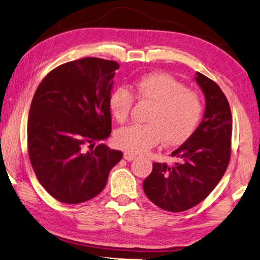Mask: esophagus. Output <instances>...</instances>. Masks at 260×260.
Segmentation results:
<instances>
[{"label": "esophagus", "mask_w": 260, "mask_h": 260, "mask_svg": "<svg viewBox=\"0 0 260 260\" xmlns=\"http://www.w3.org/2000/svg\"><path fill=\"white\" fill-rule=\"evenodd\" d=\"M123 158H124L126 161H133L136 158V154H133V153L130 152H125L124 154H123Z\"/></svg>", "instance_id": "obj_1"}]
</instances>
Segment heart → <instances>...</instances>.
Returning a JSON list of instances; mask_svg holds the SVG:
<instances>
[{"label":"heart","instance_id":"obj_1","mask_svg":"<svg viewBox=\"0 0 260 260\" xmlns=\"http://www.w3.org/2000/svg\"><path fill=\"white\" fill-rule=\"evenodd\" d=\"M135 95L150 102L148 124H131L115 133L117 147L130 153H144L158 145L161 139L169 146L185 142L197 127L204 113L201 96L186 90L182 83L162 72H153L134 83ZM134 96L124 86L115 87L108 99L109 110L120 123L129 118Z\"/></svg>","mask_w":260,"mask_h":260}]
</instances>
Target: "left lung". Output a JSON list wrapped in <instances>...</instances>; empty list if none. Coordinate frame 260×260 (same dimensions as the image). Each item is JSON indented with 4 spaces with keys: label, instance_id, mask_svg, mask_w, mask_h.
<instances>
[{
    "label": "left lung",
    "instance_id": "obj_1",
    "mask_svg": "<svg viewBox=\"0 0 260 260\" xmlns=\"http://www.w3.org/2000/svg\"><path fill=\"white\" fill-rule=\"evenodd\" d=\"M194 80L205 96L201 124L172 153L178 159L175 165L154 162L143 182L147 198L169 212L189 210L203 202L222 178L231 158L233 124L227 98L201 72H196Z\"/></svg>",
    "mask_w": 260,
    "mask_h": 260
}]
</instances>
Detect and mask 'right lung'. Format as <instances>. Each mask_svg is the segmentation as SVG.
<instances>
[{
	"instance_id": "add662e5",
	"label": "right lung",
	"mask_w": 260,
	"mask_h": 260,
	"mask_svg": "<svg viewBox=\"0 0 260 260\" xmlns=\"http://www.w3.org/2000/svg\"><path fill=\"white\" fill-rule=\"evenodd\" d=\"M117 62L85 57L49 72L34 93L27 121L28 155L47 192L79 204L99 194L122 152L105 144L112 133L108 99ZM90 145V146H92Z\"/></svg>"
}]
</instances>
